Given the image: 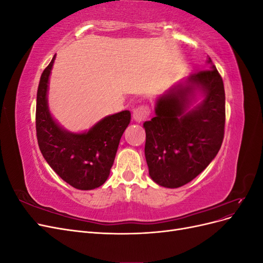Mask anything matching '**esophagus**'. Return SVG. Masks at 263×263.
Instances as JSON below:
<instances>
[{
    "label": "esophagus",
    "mask_w": 263,
    "mask_h": 263,
    "mask_svg": "<svg viewBox=\"0 0 263 263\" xmlns=\"http://www.w3.org/2000/svg\"><path fill=\"white\" fill-rule=\"evenodd\" d=\"M149 116V107L147 105H140L133 110V118L135 122L141 123L146 121Z\"/></svg>",
    "instance_id": "34e87169"
}]
</instances>
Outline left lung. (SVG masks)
<instances>
[{
	"instance_id": "obj_1",
	"label": "left lung",
	"mask_w": 263,
	"mask_h": 263,
	"mask_svg": "<svg viewBox=\"0 0 263 263\" xmlns=\"http://www.w3.org/2000/svg\"><path fill=\"white\" fill-rule=\"evenodd\" d=\"M191 74L157 99L146 130L145 156L157 184L176 189L196 178L216 157L224 139L225 90L213 65ZM201 93L202 101L190 106Z\"/></svg>"
}]
</instances>
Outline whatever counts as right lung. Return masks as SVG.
Wrapping results in <instances>:
<instances>
[{"label":"right lung","instance_id":"1","mask_svg":"<svg viewBox=\"0 0 263 263\" xmlns=\"http://www.w3.org/2000/svg\"><path fill=\"white\" fill-rule=\"evenodd\" d=\"M55 54L41 77L37 91L38 146L51 169L78 190L104 184L114 163L119 140L130 123L129 110L108 115L84 133H71L54 121L48 107V84Z\"/></svg>","mask_w":263,"mask_h":263}]
</instances>
